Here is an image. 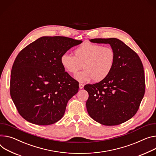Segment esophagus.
<instances>
[{"instance_id":"34e87169","label":"esophagus","mask_w":156,"mask_h":156,"mask_svg":"<svg viewBox=\"0 0 156 156\" xmlns=\"http://www.w3.org/2000/svg\"><path fill=\"white\" fill-rule=\"evenodd\" d=\"M83 87H84V84H81V83L79 84V88H80V89H82V88H83Z\"/></svg>"}]
</instances>
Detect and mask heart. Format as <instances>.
<instances>
[{"mask_svg":"<svg viewBox=\"0 0 156 156\" xmlns=\"http://www.w3.org/2000/svg\"><path fill=\"white\" fill-rule=\"evenodd\" d=\"M116 60L115 51L109 46L84 42L76 48L74 56L64 53L60 62L66 72L75 74V78L81 82H87L93 79L94 82L105 80L111 73Z\"/></svg>","mask_w":156,"mask_h":156,"instance_id":"b5f03b06","label":"heart"}]
</instances>
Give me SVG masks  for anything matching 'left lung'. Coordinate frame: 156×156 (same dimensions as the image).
<instances>
[{
	"mask_svg": "<svg viewBox=\"0 0 156 156\" xmlns=\"http://www.w3.org/2000/svg\"><path fill=\"white\" fill-rule=\"evenodd\" d=\"M90 41L109 44L115 51L116 60L107 78L84 85L89 94L86 103L88 112L101 124H121L136 115L144 97L146 83L143 63L133 50L118 38Z\"/></svg>",
	"mask_w": 156,
	"mask_h": 156,
	"instance_id": "obj_1",
	"label": "left lung"
}]
</instances>
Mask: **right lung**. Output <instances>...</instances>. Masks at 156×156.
I'll return each instance as SVG.
<instances>
[{"label": "right lung", "instance_id": "obj_1", "mask_svg": "<svg viewBox=\"0 0 156 156\" xmlns=\"http://www.w3.org/2000/svg\"><path fill=\"white\" fill-rule=\"evenodd\" d=\"M81 42L66 37H42L19 52L12 68L10 93L23 119L45 126L63 116L79 83L65 72L60 58Z\"/></svg>", "mask_w": 156, "mask_h": 156}]
</instances>
